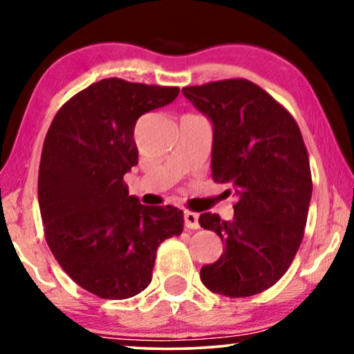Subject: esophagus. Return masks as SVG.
Wrapping results in <instances>:
<instances>
[{
    "mask_svg": "<svg viewBox=\"0 0 354 354\" xmlns=\"http://www.w3.org/2000/svg\"><path fill=\"white\" fill-rule=\"evenodd\" d=\"M183 221H185V225L187 229H198L200 227V222H198V214L196 212H192V211H185L183 212Z\"/></svg>",
    "mask_w": 354,
    "mask_h": 354,
    "instance_id": "esophagus-1",
    "label": "esophagus"
}]
</instances>
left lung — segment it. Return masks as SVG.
I'll list each match as a JSON object with an SVG mask.
<instances>
[{
	"label": "left lung",
	"instance_id": "obj_1",
	"mask_svg": "<svg viewBox=\"0 0 354 354\" xmlns=\"http://www.w3.org/2000/svg\"><path fill=\"white\" fill-rule=\"evenodd\" d=\"M182 93L212 122V178L239 198L232 221L200 216L203 229L225 246L216 263L203 266L201 282L230 298L264 292L287 272L306 227L313 180L301 132L250 80L185 86Z\"/></svg>",
	"mask_w": 354,
	"mask_h": 354
}]
</instances>
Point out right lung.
Returning <instances> with one entry per match:
<instances>
[{
    "label": "right lung",
    "mask_w": 354,
    "mask_h": 354,
    "mask_svg": "<svg viewBox=\"0 0 354 354\" xmlns=\"http://www.w3.org/2000/svg\"><path fill=\"white\" fill-rule=\"evenodd\" d=\"M178 91L100 80L62 104L46 133L38 172L46 243L64 272L100 298L143 292L158 246L183 230L182 211L140 205L124 182L138 162V118L172 103Z\"/></svg>",
    "instance_id": "add662e5"
}]
</instances>
